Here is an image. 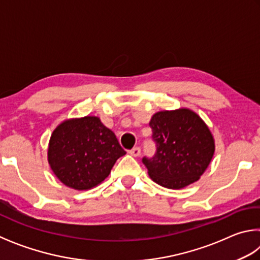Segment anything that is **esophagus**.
I'll return each instance as SVG.
<instances>
[{
    "label": "esophagus",
    "mask_w": 260,
    "mask_h": 260,
    "mask_svg": "<svg viewBox=\"0 0 260 260\" xmlns=\"http://www.w3.org/2000/svg\"><path fill=\"white\" fill-rule=\"evenodd\" d=\"M129 153L132 156H134V157H138V156H140V153H141V149H140V147H134L133 149H132V150L129 151Z\"/></svg>",
    "instance_id": "1"
}]
</instances>
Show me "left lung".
I'll return each instance as SVG.
<instances>
[{
  "label": "left lung",
  "instance_id": "8db88e82",
  "mask_svg": "<svg viewBox=\"0 0 260 260\" xmlns=\"http://www.w3.org/2000/svg\"><path fill=\"white\" fill-rule=\"evenodd\" d=\"M149 126L156 151L142 162L153 181L170 189L197 181L214 153L213 136L199 114L188 109L160 111Z\"/></svg>",
  "mask_w": 260,
  "mask_h": 260
}]
</instances>
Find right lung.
<instances>
[{
	"label": "right lung",
	"instance_id": "1",
	"mask_svg": "<svg viewBox=\"0 0 260 260\" xmlns=\"http://www.w3.org/2000/svg\"><path fill=\"white\" fill-rule=\"evenodd\" d=\"M125 150L98 117L61 122L52 132L48 161L65 186L86 190L104 181Z\"/></svg>",
	"mask_w": 260,
	"mask_h": 260
}]
</instances>
